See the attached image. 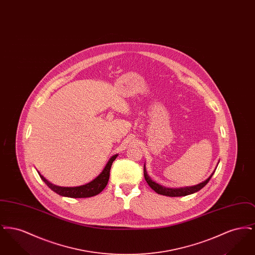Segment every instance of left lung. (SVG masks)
<instances>
[{
    "mask_svg": "<svg viewBox=\"0 0 255 255\" xmlns=\"http://www.w3.org/2000/svg\"><path fill=\"white\" fill-rule=\"evenodd\" d=\"M220 161V160H219ZM218 161V163H219ZM218 165V164H217ZM217 168V167H216ZM216 170V169H215ZM215 170L212 172V174L206 179V181L200 182L199 184H196L193 186H184V187H179V188H169V187H165L162 186L160 184H158L157 182L152 181V179L150 178V176L147 174L146 171L145 163H144V167H143V172H144V178H145L146 182L149 184V186L158 194L163 195V196H168V197H182V196H186V195L193 194L195 192H198L199 190H201L207 182H209V180L211 179L212 175L214 174Z\"/></svg>",
    "mask_w": 255,
    "mask_h": 255,
    "instance_id": "1",
    "label": "left lung"
}]
</instances>
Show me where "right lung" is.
<instances>
[{"mask_svg": "<svg viewBox=\"0 0 255 255\" xmlns=\"http://www.w3.org/2000/svg\"><path fill=\"white\" fill-rule=\"evenodd\" d=\"M119 155L116 154L112 158H110L108 162L106 163L105 167L102 170V172L97 176L96 179L91 181L86 184L80 186H73V187H66V186H58L51 182H49L44 176L38 172L40 178L43 180L49 188L54 191L55 193L63 196V197H69V198H89L96 195L99 194L107 185L110 178V169L113 164V161L117 158Z\"/></svg>", "mask_w": 255, "mask_h": 255, "instance_id": "add662e5", "label": "right lung"}]
</instances>
